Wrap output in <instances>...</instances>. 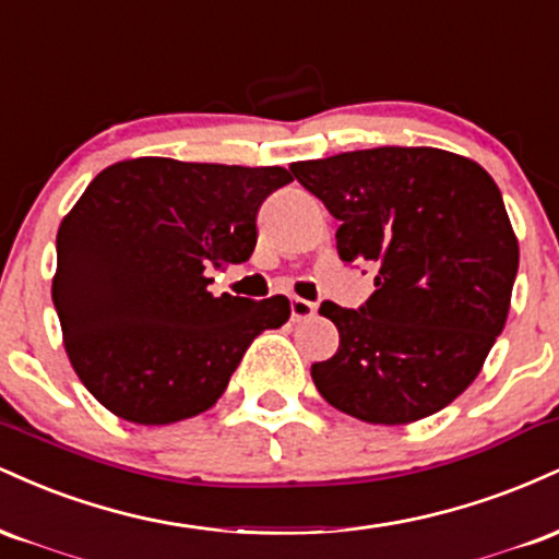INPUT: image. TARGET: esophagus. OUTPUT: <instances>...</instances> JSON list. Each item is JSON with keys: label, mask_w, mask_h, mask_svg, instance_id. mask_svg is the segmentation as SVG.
<instances>
[{"label": "esophagus", "mask_w": 559, "mask_h": 559, "mask_svg": "<svg viewBox=\"0 0 559 559\" xmlns=\"http://www.w3.org/2000/svg\"><path fill=\"white\" fill-rule=\"evenodd\" d=\"M318 312V307H316V301H307V299H299V297H294L292 299V318L297 320H307V318H312Z\"/></svg>", "instance_id": "esophagus-1"}]
</instances>
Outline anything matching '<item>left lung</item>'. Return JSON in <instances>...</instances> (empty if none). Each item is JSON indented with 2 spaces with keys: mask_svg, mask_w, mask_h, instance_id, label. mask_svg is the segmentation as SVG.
Here are the masks:
<instances>
[{
  "mask_svg": "<svg viewBox=\"0 0 559 559\" xmlns=\"http://www.w3.org/2000/svg\"><path fill=\"white\" fill-rule=\"evenodd\" d=\"M292 173L338 221V258L376 271L357 310L320 305L338 349L312 365L318 391L381 426L439 413L476 381L510 310L518 239L493 178L433 146L344 152Z\"/></svg>",
  "mask_w": 559,
  "mask_h": 559,
  "instance_id": "obj_1",
  "label": "left lung"
}]
</instances>
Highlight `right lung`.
<instances>
[{
  "mask_svg": "<svg viewBox=\"0 0 559 559\" xmlns=\"http://www.w3.org/2000/svg\"><path fill=\"white\" fill-rule=\"evenodd\" d=\"M286 168L139 157L105 168L57 230L52 301L70 365L118 418L168 426L221 400L249 344L288 320L286 297L210 294L241 265Z\"/></svg>",
  "mask_w": 559,
  "mask_h": 559,
  "instance_id": "obj_1",
  "label": "right lung"
}]
</instances>
